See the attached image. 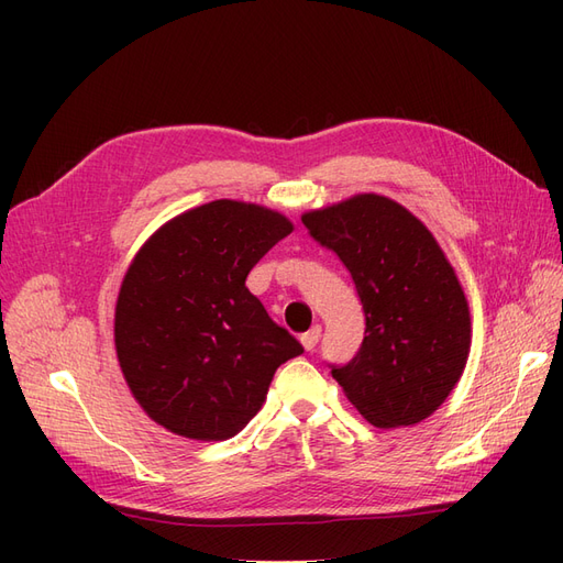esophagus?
<instances>
[{"label": "esophagus", "instance_id": "esophagus-1", "mask_svg": "<svg viewBox=\"0 0 563 563\" xmlns=\"http://www.w3.org/2000/svg\"><path fill=\"white\" fill-rule=\"evenodd\" d=\"M319 338H321V327L317 323V327H312L308 333L300 335V343H302L305 350L312 352L317 347V343H319Z\"/></svg>", "mask_w": 563, "mask_h": 563}]
</instances>
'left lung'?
Segmentation results:
<instances>
[{
  "label": "left lung",
  "instance_id": "obj_1",
  "mask_svg": "<svg viewBox=\"0 0 563 563\" xmlns=\"http://www.w3.org/2000/svg\"><path fill=\"white\" fill-rule=\"evenodd\" d=\"M302 223L343 261L364 305L360 352L331 366L345 397L376 428L430 418L463 376L472 345L465 291L434 234L376 192L302 213Z\"/></svg>",
  "mask_w": 563,
  "mask_h": 563
}]
</instances>
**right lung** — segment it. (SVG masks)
<instances>
[{
    "instance_id": "obj_1",
    "label": "right lung",
    "mask_w": 563,
    "mask_h": 563,
    "mask_svg": "<svg viewBox=\"0 0 563 563\" xmlns=\"http://www.w3.org/2000/svg\"><path fill=\"white\" fill-rule=\"evenodd\" d=\"M294 223L261 203L216 199L164 223L135 253L114 308L119 368L168 432L225 441L261 411L275 371L302 352L246 277Z\"/></svg>"
}]
</instances>
